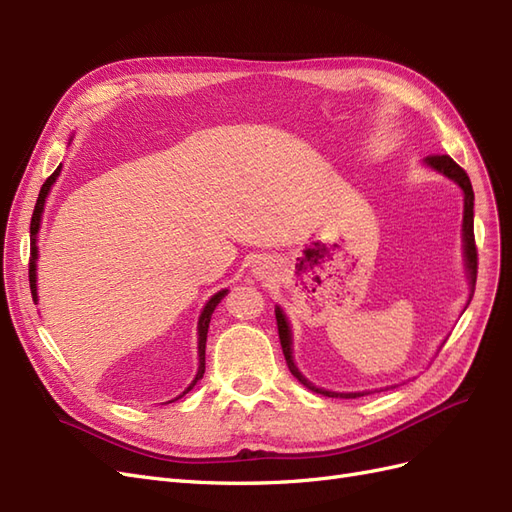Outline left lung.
Here are the masks:
<instances>
[{"instance_id":"8db88e82","label":"left lung","mask_w":512,"mask_h":512,"mask_svg":"<svg viewBox=\"0 0 512 512\" xmlns=\"http://www.w3.org/2000/svg\"><path fill=\"white\" fill-rule=\"evenodd\" d=\"M431 168L440 170L442 175L451 177L453 181L459 183V188L463 190V247H466V265H468V273H470V284H472V294H474V286H476V273H478V252H476V241H474V190H472V183L466 170H463L451 156H427L425 160ZM275 320H277V333H280V344L286 356V363L290 374L297 378L301 384H305L307 389H312L324 397H342V399H354V397H361L365 393H331V391H324V389H316L314 384H309L301 374L299 369L294 367L292 363V354H290V329H288V322L282 314V309L277 307L275 309Z\"/></svg>"}]
</instances>
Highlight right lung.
<instances>
[{
	"instance_id": "add662e5",
	"label": "right lung",
	"mask_w": 512,
	"mask_h": 512,
	"mask_svg": "<svg viewBox=\"0 0 512 512\" xmlns=\"http://www.w3.org/2000/svg\"><path fill=\"white\" fill-rule=\"evenodd\" d=\"M59 170H61V166H57L55 173L42 183L38 200H36V207H34V215H32V226H29V237H32V250H29V252H32V254H29V288H32L34 301L38 299V294H36V256H38L36 235H38V228H40V215H42V209H44V198H46V194H49L51 185L55 183V179H57V175H59ZM224 294H226V290H220L218 294H213V297L209 299V303L205 305L203 314H200V320H198V361H200V365H198V374H196L194 382L188 386V391H192V386H194L200 378H203V374H205V344H207L209 322H211V314H213L215 305H218V303L224 299ZM188 391H185V393H188ZM185 393H183V395H185Z\"/></svg>"
}]
</instances>
